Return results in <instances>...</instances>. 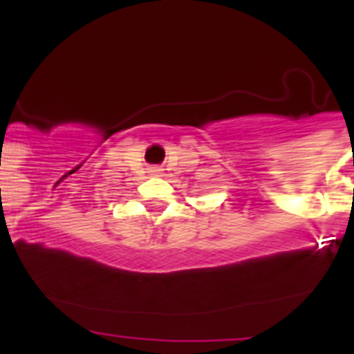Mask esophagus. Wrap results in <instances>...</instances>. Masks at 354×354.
I'll use <instances>...</instances> for the list:
<instances>
[{
    "label": "esophagus",
    "mask_w": 354,
    "mask_h": 354,
    "mask_svg": "<svg viewBox=\"0 0 354 354\" xmlns=\"http://www.w3.org/2000/svg\"><path fill=\"white\" fill-rule=\"evenodd\" d=\"M150 172H152V174H160V169H158V167H152V169H150Z\"/></svg>",
    "instance_id": "obj_1"
}]
</instances>
